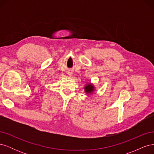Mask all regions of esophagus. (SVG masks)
Instances as JSON below:
<instances>
[{
  "instance_id": "1",
  "label": "esophagus",
  "mask_w": 154,
  "mask_h": 154,
  "mask_svg": "<svg viewBox=\"0 0 154 154\" xmlns=\"http://www.w3.org/2000/svg\"><path fill=\"white\" fill-rule=\"evenodd\" d=\"M68 74H69V76H71L72 74V72L71 71H69V72H68Z\"/></svg>"
}]
</instances>
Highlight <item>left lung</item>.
I'll return each mask as SVG.
<instances>
[{
  "label": "left lung",
  "instance_id": "obj_1",
  "mask_svg": "<svg viewBox=\"0 0 154 154\" xmlns=\"http://www.w3.org/2000/svg\"><path fill=\"white\" fill-rule=\"evenodd\" d=\"M84 91H85V94H87L88 96L92 95L94 94L96 88L93 83L91 82H87L84 87Z\"/></svg>",
  "mask_w": 154,
  "mask_h": 154
}]
</instances>
